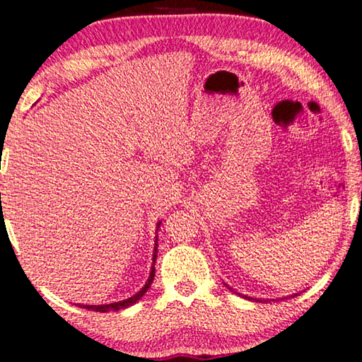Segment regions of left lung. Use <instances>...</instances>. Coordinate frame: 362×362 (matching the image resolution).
Segmentation results:
<instances>
[{"mask_svg":"<svg viewBox=\"0 0 362 362\" xmlns=\"http://www.w3.org/2000/svg\"><path fill=\"white\" fill-rule=\"evenodd\" d=\"M227 286V285H226ZM229 288H230V286H229ZM240 295V293H239ZM296 295H298V293H295V295H291V296H296ZM242 296H244V298H249V300H252V296H247V295H242ZM255 301H262V300H255Z\"/></svg>","mask_w":362,"mask_h":362,"instance_id":"1","label":"left lung"}]
</instances>
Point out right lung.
I'll list each match as a JSON object with an SVG mask.
<instances>
[{
    "mask_svg": "<svg viewBox=\"0 0 362 362\" xmlns=\"http://www.w3.org/2000/svg\"><path fill=\"white\" fill-rule=\"evenodd\" d=\"M160 226H161V221L158 222V224H156L158 229H160ZM158 229H156V230H158ZM156 252H158V244H155V252H153V265H151L150 276H148V280H146L145 286H143V288H141L140 291H138V293H135V295L130 296V298H127V300L115 301V303H108V305H81L82 308H87V310H90V311H100V313H107V311L125 310V308H128V306L135 305L136 301L140 300L141 296L146 293V290L150 288L151 284H153V279H155V262H156Z\"/></svg>",
    "mask_w": 362,
    "mask_h": 362,
    "instance_id": "right-lung-1",
    "label": "right lung"
}]
</instances>
